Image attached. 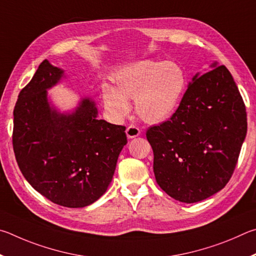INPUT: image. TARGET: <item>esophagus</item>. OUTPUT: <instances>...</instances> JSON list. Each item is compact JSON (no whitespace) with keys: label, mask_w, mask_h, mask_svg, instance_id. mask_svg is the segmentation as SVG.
<instances>
[{"label":"esophagus","mask_w":256,"mask_h":256,"mask_svg":"<svg viewBox=\"0 0 256 256\" xmlns=\"http://www.w3.org/2000/svg\"><path fill=\"white\" fill-rule=\"evenodd\" d=\"M126 134H127V137L129 140H132V138H136L137 136L140 135V130L136 126H129L127 130H126Z\"/></svg>","instance_id":"1"}]
</instances>
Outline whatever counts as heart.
<instances>
[{
	"mask_svg": "<svg viewBox=\"0 0 256 256\" xmlns=\"http://www.w3.org/2000/svg\"><path fill=\"white\" fill-rule=\"evenodd\" d=\"M114 88L102 86V100L112 118L124 119L135 100L137 114L148 124L168 120L178 109L184 93L186 75L176 62L140 60L114 74Z\"/></svg>",
	"mask_w": 256,
	"mask_h": 256,
	"instance_id": "b5f03b06",
	"label": "heart"
}]
</instances>
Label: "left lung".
Instances as JSON below:
<instances>
[{"label": "left lung", "instance_id": "left-lung-1", "mask_svg": "<svg viewBox=\"0 0 256 256\" xmlns=\"http://www.w3.org/2000/svg\"><path fill=\"white\" fill-rule=\"evenodd\" d=\"M210 68L192 78L171 119L146 132L156 182L186 204L227 184L248 132L245 104L230 70L217 62Z\"/></svg>", "mask_w": 256, "mask_h": 256}]
</instances>
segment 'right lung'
<instances>
[{"instance_id":"1","label":"right lung","mask_w":256,"mask_h":256,"mask_svg":"<svg viewBox=\"0 0 256 256\" xmlns=\"http://www.w3.org/2000/svg\"><path fill=\"white\" fill-rule=\"evenodd\" d=\"M65 78L64 70L44 60L21 90L13 111V150L36 191L54 204L83 208L106 191L127 136L124 126L98 118L92 98H80L70 111L54 106L47 90Z\"/></svg>"}]
</instances>
